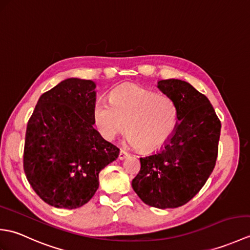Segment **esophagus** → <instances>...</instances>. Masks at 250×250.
Segmentation results:
<instances>
[{"label":"esophagus","instance_id":"34e87169","mask_svg":"<svg viewBox=\"0 0 250 250\" xmlns=\"http://www.w3.org/2000/svg\"><path fill=\"white\" fill-rule=\"evenodd\" d=\"M126 157H129V153L126 152L125 150L121 149L120 152H119V159H120V160H125V159Z\"/></svg>","mask_w":250,"mask_h":250}]
</instances>
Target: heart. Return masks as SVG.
<instances>
[{
  "mask_svg": "<svg viewBox=\"0 0 250 250\" xmlns=\"http://www.w3.org/2000/svg\"><path fill=\"white\" fill-rule=\"evenodd\" d=\"M92 119L106 141H114L128 128V141L142 150L160 149L171 139L177 124V107L167 95L129 83L115 88L109 103L97 100Z\"/></svg>",
  "mask_w": 250,
  "mask_h": 250,
  "instance_id": "obj_1",
  "label": "heart"
}]
</instances>
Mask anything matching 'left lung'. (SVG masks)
<instances>
[{"label":"left lung","mask_w":250,"mask_h":250,"mask_svg":"<svg viewBox=\"0 0 250 250\" xmlns=\"http://www.w3.org/2000/svg\"><path fill=\"white\" fill-rule=\"evenodd\" d=\"M157 87L176 105V128L160 150L140 158L132 188L147 205L175 208L192 199L213 172L221 124L209 100L189 83L163 79Z\"/></svg>","instance_id":"1"}]
</instances>
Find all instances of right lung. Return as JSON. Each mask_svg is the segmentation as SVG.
I'll list each match as a JSON object with an SVG mask.
<instances>
[{
  "label": "right lung",
  "mask_w": 250,
  "mask_h": 250,
  "mask_svg": "<svg viewBox=\"0 0 250 250\" xmlns=\"http://www.w3.org/2000/svg\"><path fill=\"white\" fill-rule=\"evenodd\" d=\"M92 81L67 78L41 95L26 125L23 168L40 198L58 208L84 205L119 148L93 128Z\"/></svg>",
  "instance_id": "1"
}]
</instances>
